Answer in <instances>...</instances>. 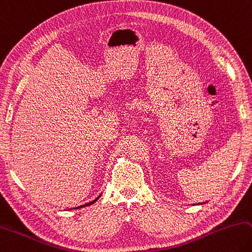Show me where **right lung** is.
Segmentation results:
<instances>
[{
    "mask_svg": "<svg viewBox=\"0 0 252 252\" xmlns=\"http://www.w3.org/2000/svg\"><path fill=\"white\" fill-rule=\"evenodd\" d=\"M99 197H100V196H99ZM99 197H97V198H95L94 200H93V202H90V203H88V204H85V205H81V206H79V207H77V208H81V207H86V206L93 205L94 203H95V202H97V200H98V198H99Z\"/></svg>",
    "mask_w": 252,
    "mask_h": 252,
    "instance_id": "obj_1",
    "label": "right lung"
}]
</instances>
